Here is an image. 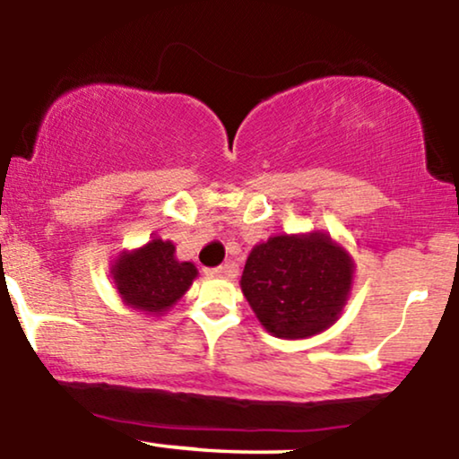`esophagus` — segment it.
I'll list each match as a JSON object with an SVG mask.
<instances>
[{"label":"esophagus","mask_w":459,"mask_h":459,"mask_svg":"<svg viewBox=\"0 0 459 459\" xmlns=\"http://www.w3.org/2000/svg\"><path fill=\"white\" fill-rule=\"evenodd\" d=\"M235 265H222V267H213V270H204V276L209 278H230L235 276Z\"/></svg>","instance_id":"34e87169"}]
</instances>
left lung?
<instances>
[{"label":"left lung","instance_id":"8db88e82","mask_svg":"<svg viewBox=\"0 0 459 459\" xmlns=\"http://www.w3.org/2000/svg\"><path fill=\"white\" fill-rule=\"evenodd\" d=\"M354 259L324 230L273 235L247 255L241 291L256 319L278 339H308L343 313Z\"/></svg>","mask_w":459,"mask_h":459}]
</instances>
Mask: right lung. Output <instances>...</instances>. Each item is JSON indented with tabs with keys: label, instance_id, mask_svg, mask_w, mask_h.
<instances>
[{
	"label": "right lung",
	"instance_id": "add662e5",
	"mask_svg": "<svg viewBox=\"0 0 459 459\" xmlns=\"http://www.w3.org/2000/svg\"><path fill=\"white\" fill-rule=\"evenodd\" d=\"M109 276L125 307L161 317L186 296L198 270L192 261L177 259L170 239L152 237L149 244L120 252L109 267Z\"/></svg>",
	"mask_w": 459,
	"mask_h": 459
}]
</instances>
